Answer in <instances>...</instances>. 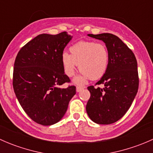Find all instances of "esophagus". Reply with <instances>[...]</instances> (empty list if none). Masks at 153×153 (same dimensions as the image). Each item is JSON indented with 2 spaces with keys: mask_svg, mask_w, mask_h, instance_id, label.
<instances>
[{
  "mask_svg": "<svg viewBox=\"0 0 153 153\" xmlns=\"http://www.w3.org/2000/svg\"><path fill=\"white\" fill-rule=\"evenodd\" d=\"M82 89H84V88L81 87V86H77V87H76V91L78 92H81V91L82 90Z\"/></svg>",
  "mask_w": 153,
  "mask_h": 153,
  "instance_id": "obj_1",
  "label": "esophagus"
}]
</instances>
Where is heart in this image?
<instances>
[{
	"label": "heart",
	"mask_w": 153,
	"mask_h": 153,
	"mask_svg": "<svg viewBox=\"0 0 153 153\" xmlns=\"http://www.w3.org/2000/svg\"><path fill=\"white\" fill-rule=\"evenodd\" d=\"M70 54L63 52L61 60L64 72L68 77L75 75L78 65L81 75L74 80L78 85H83L89 78L96 80L105 74L109 64V51L102 43L79 41L71 46Z\"/></svg>",
	"instance_id": "1"
}]
</instances>
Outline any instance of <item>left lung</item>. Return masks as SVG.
<instances>
[{"label": "left lung", "mask_w": 153, "mask_h": 153, "mask_svg": "<svg viewBox=\"0 0 153 153\" xmlns=\"http://www.w3.org/2000/svg\"><path fill=\"white\" fill-rule=\"evenodd\" d=\"M88 36L104 41L109 51L105 74L96 83L104 88L88 86L90 98L86 109L89 118L98 124H110L121 119L138 92V64L132 51L116 35L110 33Z\"/></svg>", "instance_id": "8db88e82"}]
</instances>
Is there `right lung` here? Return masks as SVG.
Instances as JSON below:
<instances>
[{
    "label": "right lung",
    "instance_id": "obj_1",
    "mask_svg": "<svg viewBox=\"0 0 153 153\" xmlns=\"http://www.w3.org/2000/svg\"><path fill=\"white\" fill-rule=\"evenodd\" d=\"M72 36L41 34L24 46L14 64L13 89L23 109L38 124L49 126L61 121L76 93L61 64V54Z\"/></svg>",
    "mask_w": 153,
    "mask_h": 153
}]
</instances>
